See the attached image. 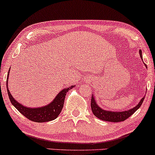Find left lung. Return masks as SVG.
I'll list each match as a JSON object with an SVG mask.
<instances>
[{"label": "left lung", "mask_w": 155, "mask_h": 155, "mask_svg": "<svg viewBox=\"0 0 155 155\" xmlns=\"http://www.w3.org/2000/svg\"><path fill=\"white\" fill-rule=\"evenodd\" d=\"M139 53H140L141 58H142L141 50H139ZM143 100H144V97L141 99V101L139 102V103L137 106H135L132 109L128 110L121 112H112L105 110L102 109L101 107H99L97 103L95 102V100H94V95L92 94V99H91V108H92L93 114L95 115L97 118L100 119V120L108 121V122L118 123L121 122V121H124L128 118H129L131 115H133L141 107V104L143 103Z\"/></svg>", "instance_id": "8db88e82"}]
</instances>
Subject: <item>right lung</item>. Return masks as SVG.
Returning <instances> with one entry per match:
<instances>
[{"instance_id":"obj_1","label":"right lung","mask_w":155,"mask_h":155,"mask_svg":"<svg viewBox=\"0 0 155 155\" xmlns=\"http://www.w3.org/2000/svg\"><path fill=\"white\" fill-rule=\"evenodd\" d=\"M8 76H7L6 82H8ZM6 87L7 92H8L11 102L24 116H25L29 120L34 121V122L43 123L55 120L58 116L63 107L66 92L69 89H72L74 86H71L69 88L64 89L63 90L61 91L56 96V97L54 99V100L51 103L48 104V105L44 106V107L37 108H29L27 107H24L21 104L18 103L16 100H15L13 98L12 95L11 94L10 92H9L8 88V83H6Z\"/></svg>"}]
</instances>
